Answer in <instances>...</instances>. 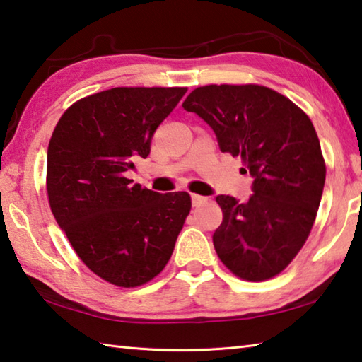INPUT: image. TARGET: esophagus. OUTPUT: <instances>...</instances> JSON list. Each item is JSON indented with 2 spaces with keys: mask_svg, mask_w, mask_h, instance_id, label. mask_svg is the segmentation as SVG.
I'll list each match as a JSON object with an SVG mask.
<instances>
[{
  "mask_svg": "<svg viewBox=\"0 0 362 362\" xmlns=\"http://www.w3.org/2000/svg\"><path fill=\"white\" fill-rule=\"evenodd\" d=\"M206 202H208L206 197H202V195L192 194V205L194 206H202L204 204H206Z\"/></svg>",
  "mask_w": 362,
  "mask_h": 362,
  "instance_id": "obj_1",
  "label": "esophagus"
}]
</instances>
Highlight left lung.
<instances>
[{
	"instance_id": "1",
	"label": "left lung",
	"mask_w": 362,
	"mask_h": 362,
	"mask_svg": "<svg viewBox=\"0 0 362 362\" xmlns=\"http://www.w3.org/2000/svg\"><path fill=\"white\" fill-rule=\"evenodd\" d=\"M182 107L199 114L221 151L242 158L255 177L246 204L216 197L224 213L213 235L221 262L242 280H270L302 250L318 213L326 163L312 120L259 84L197 87Z\"/></svg>"
}]
</instances>
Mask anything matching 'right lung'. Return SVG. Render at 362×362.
<instances>
[{
	"mask_svg": "<svg viewBox=\"0 0 362 362\" xmlns=\"http://www.w3.org/2000/svg\"><path fill=\"white\" fill-rule=\"evenodd\" d=\"M187 87H114L62 114L47 148L49 205L76 255L119 288L165 269L191 211L187 192L158 194L125 171L146 158L151 138Z\"/></svg>",
	"mask_w": 362,
	"mask_h": 362,
	"instance_id": "right-lung-1",
	"label": "right lung"
}]
</instances>
